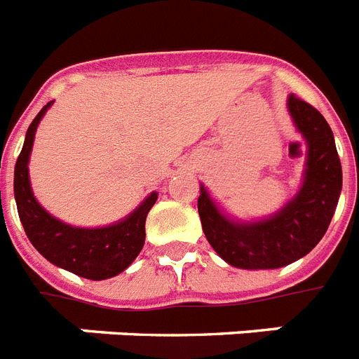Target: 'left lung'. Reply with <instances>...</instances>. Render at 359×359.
<instances>
[{"label": "left lung", "instance_id": "1", "mask_svg": "<svg viewBox=\"0 0 359 359\" xmlns=\"http://www.w3.org/2000/svg\"><path fill=\"white\" fill-rule=\"evenodd\" d=\"M293 123L308 143L301 191L273 218L238 224L218 211L201 187L198 212L212 250L227 264L244 269H273L308 255L327 233L343 185L341 161L334 133L318 109L290 95Z\"/></svg>", "mask_w": 359, "mask_h": 359}]
</instances>
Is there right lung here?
Listing matches in <instances>:
<instances>
[{
  "mask_svg": "<svg viewBox=\"0 0 359 359\" xmlns=\"http://www.w3.org/2000/svg\"><path fill=\"white\" fill-rule=\"evenodd\" d=\"M51 102L40 109L27 130L25 143L14 167V198L27 238L49 262L84 279L102 280L124 271L143 250L144 222L158 200L152 192L126 220L99 229H80L53 218L32 196L29 183V154L34 132Z\"/></svg>",
  "mask_w": 359,
  "mask_h": 359,
  "instance_id": "right-lung-1",
  "label": "right lung"
}]
</instances>
